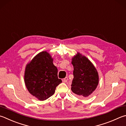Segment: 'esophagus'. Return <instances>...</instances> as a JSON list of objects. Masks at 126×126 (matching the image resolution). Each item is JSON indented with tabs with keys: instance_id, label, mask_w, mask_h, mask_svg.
Here are the masks:
<instances>
[{
	"instance_id": "esophagus-1",
	"label": "esophagus",
	"mask_w": 126,
	"mask_h": 126,
	"mask_svg": "<svg viewBox=\"0 0 126 126\" xmlns=\"http://www.w3.org/2000/svg\"><path fill=\"white\" fill-rule=\"evenodd\" d=\"M68 77H65V78H64L62 80V81H63V82H64V83H67V81H68Z\"/></svg>"
}]
</instances>
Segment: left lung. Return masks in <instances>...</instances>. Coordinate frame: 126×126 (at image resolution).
Here are the masks:
<instances>
[{"mask_svg": "<svg viewBox=\"0 0 126 126\" xmlns=\"http://www.w3.org/2000/svg\"><path fill=\"white\" fill-rule=\"evenodd\" d=\"M74 67L71 90L81 97H87L97 88L99 84L97 71L88 58L78 53L72 58Z\"/></svg>", "mask_w": 126, "mask_h": 126, "instance_id": "obj_1", "label": "left lung"}]
</instances>
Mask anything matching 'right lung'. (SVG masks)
Returning <instances> with one entry per match:
<instances>
[{
	"label": "right lung",
	"instance_id": "obj_1",
	"mask_svg": "<svg viewBox=\"0 0 126 126\" xmlns=\"http://www.w3.org/2000/svg\"><path fill=\"white\" fill-rule=\"evenodd\" d=\"M49 53L43 51L37 54L26 66L25 85L29 93L41 101L54 94L56 87L61 83L58 69Z\"/></svg>",
	"mask_w": 126,
	"mask_h": 126
}]
</instances>
